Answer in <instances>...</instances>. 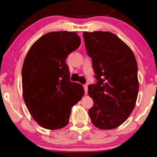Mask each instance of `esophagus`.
Segmentation results:
<instances>
[{
	"label": "esophagus",
	"instance_id": "1",
	"mask_svg": "<svg viewBox=\"0 0 157 157\" xmlns=\"http://www.w3.org/2000/svg\"><path fill=\"white\" fill-rule=\"evenodd\" d=\"M84 91H85V94L86 95V94H88V84L87 83L84 84Z\"/></svg>",
	"mask_w": 157,
	"mask_h": 157
}]
</instances>
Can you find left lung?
I'll return each mask as SVG.
<instances>
[{
    "mask_svg": "<svg viewBox=\"0 0 157 157\" xmlns=\"http://www.w3.org/2000/svg\"><path fill=\"white\" fill-rule=\"evenodd\" d=\"M96 82L89 86L94 105L92 124L100 129L119 126L134 110L139 92L138 66L134 53L114 33L83 32Z\"/></svg>",
    "mask_w": 157,
    "mask_h": 157,
    "instance_id": "obj_1",
    "label": "left lung"
}]
</instances>
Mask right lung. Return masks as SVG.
Masks as SVG:
<instances>
[{
	"mask_svg": "<svg viewBox=\"0 0 157 157\" xmlns=\"http://www.w3.org/2000/svg\"><path fill=\"white\" fill-rule=\"evenodd\" d=\"M80 44L81 38L74 32H50L32 45L25 58L23 99L33 119L47 129L67 125L72 106L84 94L82 85L70 81L66 62Z\"/></svg>",
	"mask_w": 157,
	"mask_h": 157,
	"instance_id": "right-lung-1",
	"label": "right lung"
}]
</instances>
